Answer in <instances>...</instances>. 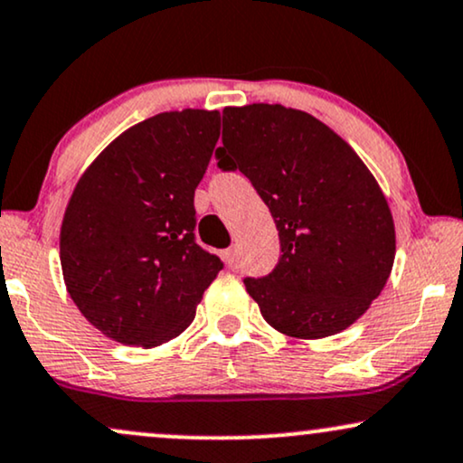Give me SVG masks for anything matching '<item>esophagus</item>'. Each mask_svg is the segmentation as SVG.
<instances>
[{
  "label": "esophagus",
  "mask_w": 463,
  "mask_h": 463,
  "mask_svg": "<svg viewBox=\"0 0 463 463\" xmlns=\"http://www.w3.org/2000/svg\"><path fill=\"white\" fill-rule=\"evenodd\" d=\"M224 259L228 267H235L237 265V248H228L224 252Z\"/></svg>",
  "instance_id": "34e87169"
}]
</instances>
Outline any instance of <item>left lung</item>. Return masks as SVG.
<instances>
[{
	"mask_svg": "<svg viewBox=\"0 0 463 463\" xmlns=\"http://www.w3.org/2000/svg\"><path fill=\"white\" fill-rule=\"evenodd\" d=\"M222 170L243 172L274 217L280 259L243 285L278 332L323 338L358 321L394 263L386 196L355 150L306 111L226 108Z\"/></svg>",
	"mask_w": 463,
	"mask_h": 463,
	"instance_id": "left-lung-1",
	"label": "left lung"
}]
</instances>
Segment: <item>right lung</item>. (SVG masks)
<instances>
[{"mask_svg":"<svg viewBox=\"0 0 463 463\" xmlns=\"http://www.w3.org/2000/svg\"><path fill=\"white\" fill-rule=\"evenodd\" d=\"M217 137L220 111H164L116 137L72 189L60 263L105 336L144 349L172 341L224 267L194 235V192Z\"/></svg>","mask_w":463,"mask_h":463,"instance_id":"right-lung-1","label":"right lung"}]
</instances>
